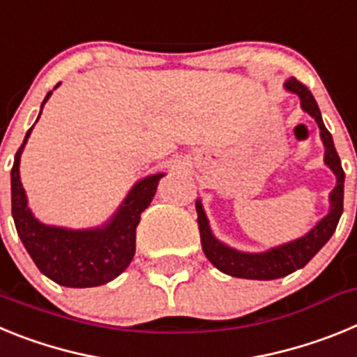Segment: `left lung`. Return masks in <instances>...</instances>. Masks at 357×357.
I'll use <instances>...</instances> for the list:
<instances>
[{
  "mask_svg": "<svg viewBox=\"0 0 357 357\" xmlns=\"http://www.w3.org/2000/svg\"><path fill=\"white\" fill-rule=\"evenodd\" d=\"M284 89L288 93L296 94L301 98V107L304 112H307L311 118L317 121L320 128V139L326 148L324 153V162L327 168L336 176V185L329 193V213L318 220L313 229H309L301 238L291 239L288 243L277 245V247L268 248L264 252H243L238 248H232L216 238L211 230L209 220L202 206V200H197L198 213V229H200L202 250L207 259L220 270L230 277H239V279H254V280H273L286 277L289 273L304 268L309 261L313 259L324 245L334 234L338 227L340 216L343 213V184H345V173L342 168V160L338 157V151L334 148V141L331 132L327 130L321 119L320 109L317 105V100L313 98L311 91L302 85L295 78H288L284 82Z\"/></svg>",
  "mask_w": 357,
  "mask_h": 357,
  "instance_id": "obj_1",
  "label": "left lung"
}]
</instances>
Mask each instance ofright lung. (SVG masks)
Instances as JSON below:
<instances>
[{"label":"right lung","instance_id":"add662e5","mask_svg":"<svg viewBox=\"0 0 357 357\" xmlns=\"http://www.w3.org/2000/svg\"><path fill=\"white\" fill-rule=\"evenodd\" d=\"M59 85L61 84L55 85V89ZM53 91L44 98L37 121ZM36 123L24 135L10 172L12 218L19 238L40 273L56 284L66 288H94L107 284L130 264L135 254V229L139 225L141 213L150 206L159 181L166 173H153L135 182L127 197L123 198L121 206L102 225L89 229L46 225L31 213L19 175L21 153Z\"/></svg>","mask_w":357,"mask_h":357}]
</instances>
